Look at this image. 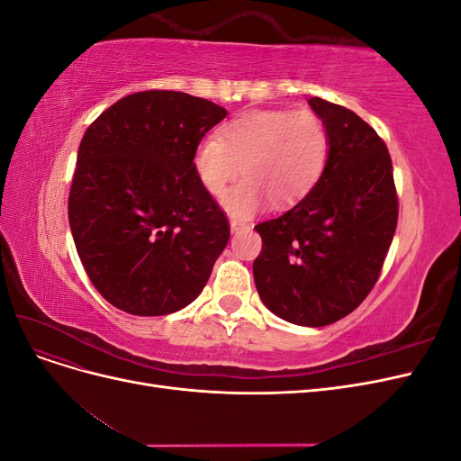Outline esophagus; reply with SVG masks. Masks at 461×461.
I'll list each match as a JSON object with an SVG mask.
<instances>
[{"mask_svg": "<svg viewBox=\"0 0 461 461\" xmlns=\"http://www.w3.org/2000/svg\"><path fill=\"white\" fill-rule=\"evenodd\" d=\"M244 229H246L244 222L236 221V219H232V221H230V232H240V230H244Z\"/></svg>", "mask_w": 461, "mask_h": 461, "instance_id": "34e87169", "label": "esophagus"}]
</instances>
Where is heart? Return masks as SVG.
<instances>
[{"label": "heart", "mask_w": 461, "mask_h": 461, "mask_svg": "<svg viewBox=\"0 0 461 461\" xmlns=\"http://www.w3.org/2000/svg\"><path fill=\"white\" fill-rule=\"evenodd\" d=\"M330 153L325 121L310 109H258L229 121L219 136H205L194 151L202 186L219 196L242 167L244 180L222 196L232 217L246 219L261 207L302 200L323 176Z\"/></svg>", "instance_id": "b5f03b06"}]
</instances>
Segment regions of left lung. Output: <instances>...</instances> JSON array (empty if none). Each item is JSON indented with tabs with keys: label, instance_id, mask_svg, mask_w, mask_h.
<instances>
[{
	"label": "left lung",
	"instance_id": "1",
	"mask_svg": "<svg viewBox=\"0 0 461 461\" xmlns=\"http://www.w3.org/2000/svg\"><path fill=\"white\" fill-rule=\"evenodd\" d=\"M330 136L315 188L276 219L256 225L254 281L276 317L325 327L352 313L375 286L398 222L388 149L354 111L312 97Z\"/></svg>",
	"mask_w": 461,
	"mask_h": 461
}]
</instances>
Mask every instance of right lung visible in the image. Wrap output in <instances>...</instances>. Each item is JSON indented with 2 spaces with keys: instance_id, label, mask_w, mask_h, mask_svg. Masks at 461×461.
Wrapping results in <instances>:
<instances>
[{
  "instance_id": "right-lung-1",
  "label": "right lung",
  "mask_w": 461,
  "mask_h": 461,
  "mask_svg": "<svg viewBox=\"0 0 461 461\" xmlns=\"http://www.w3.org/2000/svg\"><path fill=\"white\" fill-rule=\"evenodd\" d=\"M227 109L148 90L105 109L82 136L68 225L97 292L144 317L175 313L203 290L230 229L194 171V151Z\"/></svg>"
}]
</instances>
